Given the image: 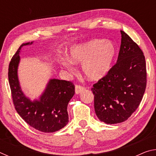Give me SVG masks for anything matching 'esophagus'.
Here are the masks:
<instances>
[{
	"instance_id": "obj_1",
	"label": "esophagus",
	"mask_w": 156,
	"mask_h": 156,
	"mask_svg": "<svg viewBox=\"0 0 156 156\" xmlns=\"http://www.w3.org/2000/svg\"><path fill=\"white\" fill-rule=\"evenodd\" d=\"M84 89H85V88H84L83 86H81V85H80V84H76V87H75V92H76V94H80V92L83 91L84 90Z\"/></svg>"
}]
</instances>
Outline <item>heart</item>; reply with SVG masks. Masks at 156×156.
<instances>
[{
    "mask_svg": "<svg viewBox=\"0 0 156 156\" xmlns=\"http://www.w3.org/2000/svg\"><path fill=\"white\" fill-rule=\"evenodd\" d=\"M115 53V47L111 41L94 39L72 47L70 57L74 62L83 63L82 69L87 78L98 80L109 72ZM62 63L65 67L72 69V62L69 59L63 60Z\"/></svg>",
    "mask_w": 156,
    "mask_h": 156,
    "instance_id": "b5f03b06",
    "label": "heart"
}]
</instances>
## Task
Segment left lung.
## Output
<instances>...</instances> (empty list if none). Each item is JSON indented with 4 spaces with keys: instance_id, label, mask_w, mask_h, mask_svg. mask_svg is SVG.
<instances>
[{
    "instance_id": "1",
    "label": "left lung",
    "mask_w": 156,
    "mask_h": 156,
    "mask_svg": "<svg viewBox=\"0 0 156 156\" xmlns=\"http://www.w3.org/2000/svg\"><path fill=\"white\" fill-rule=\"evenodd\" d=\"M117 62L93 84L94 109L101 122H122L140 103L147 86L145 58L139 46L123 31Z\"/></svg>"
}]
</instances>
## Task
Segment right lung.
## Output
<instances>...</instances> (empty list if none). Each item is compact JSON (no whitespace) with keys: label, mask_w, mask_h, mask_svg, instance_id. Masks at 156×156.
Masks as SVG:
<instances>
[{"label":"right lung","mask_w":156,"mask_h":156,"mask_svg":"<svg viewBox=\"0 0 156 156\" xmlns=\"http://www.w3.org/2000/svg\"><path fill=\"white\" fill-rule=\"evenodd\" d=\"M32 43H23L13 56L8 70L9 83L15 109L31 127L44 133H52L64 127L69 122L67 105L75 94L71 81L52 79L40 100L31 102L21 91L17 76L21 47Z\"/></svg>","instance_id":"add662e5"}]
</instances>
